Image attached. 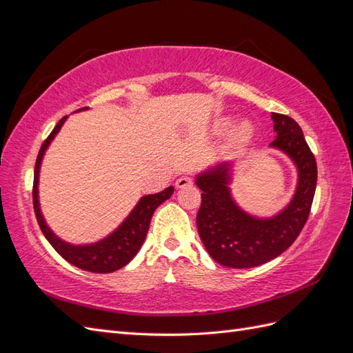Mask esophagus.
<instances>
[{
  "label": "esophagus",
  "instance_id": "34e87169",
  "mask_svg": "<svg viewBox=\"0 0 353 353\" xmlns=\"http://www.w3.org/2000/svg\"><path fill=\"white\" fill-rule=\"evenodd\" d=\"M175 185H176V188H185V187H191V185H193V179L188 178V176H181V178H178V179H176Z\"/></svg>",
  "mask_w": 353,
  "mask_h": 353
}]
</instances>
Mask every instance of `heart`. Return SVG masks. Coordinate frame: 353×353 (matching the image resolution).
Masks as SVG:
<instances>
[{
  "instance_id": "obj_1",
  "label": "heart",
  "mask_w": 353,
  "mask_h": 353,
  "mask_svg": "<svg viewBox=\"0 0 353 353\" xmlns=\"http://www.w3.org/2000/svg\"><path fill=\"white\" fill-rule=\"evenodd\" d=\"M230 125H231V119H228V117H225V119L219 121L218 128L222 131V130H227V128H228ZM250 131H252L250 123H249V122H243V123H240V126L237 128V135H239L240 138H244V137H248V135L250 134Z\"/></svg>"
}]
</instances>
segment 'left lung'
<instances>
[{
	"label": "left lung",
	"mask_w": 353,
	"mask_h": 353,
	"mask_svg": "<svg viewBox=\"0 0 353 353\" xmlns=\"http://www.w3.org/2000/svg\"><path fill=\"white\" fill-rule=\"evenodd\" d=\"M279 148L297 166L299 183L293 200L283 212L259 219L241 210L231 197L230 165L221 163L197 176L201 205L197 231L208 253L228 268H253L280 256L299 237L311 212L316 187V162L301 126L290 116L272 113Z\"/></svg>",
	"instance_id": "obj_1"
}]
</instances>
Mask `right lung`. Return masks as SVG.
I'll use <instances>...</instances> for the list:
<instances>
[{"label": "right lung", "instance_id": "right-lung-1", "mask_svg": "<svg viewBox=\"0 0 353 353\" xmlns=\"http://www.w3.org/2000/svg\"><path fill=\"white\" fill-rule=\"evenodd\" d=\"M68 116L61 117L60 122L54 126V130L47 137V140L42 143L41 150L37 157L35 163V174H34V188H32V197H34V210L38 221V225L44 234L46 239L50 244L54 248V250L66 259L69 263L78 266V268L90 272H99V274H108L123 268L126 263H130L134 256L141 249V245L145 240L148 227H150V221L154 210L162 205L165 200H168L174 193V187H168L157 194H148L140 199L137 203L134 210L130 213L122 225L113 231L109 237L104 240L87 244V245H73L66 241L60 240L54 232H52L42 216L38 201V176H39V168L42 157L48 148L52 138L57 135L61 125L65 123Z\"/></svg>", "mask_w": 353, "mask_h": 353}]
</instances>
